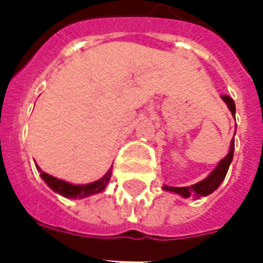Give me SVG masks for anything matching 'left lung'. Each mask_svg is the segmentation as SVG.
I'll use <instances>...</instances> for the list:
<instances>
[{
	"instance_id": "1",
	"label": "left lung",
	"mask_w": 263,
	"mask_h": 263,
	"mask_svg": "<svg viewBox=\"0 0 263 263\" xmlns=\"http://www.w3.org/2000/svg\"><path fill=\"white\" fill-rule=\"evenodd\" d=\"M221 98H222V101L227 104V107L231 111V114L235 115V103H234V100H232L230 96H227V94L221 96ZM235 131H237V129H235ZM234 145H235V139L232 138L231 143H230V151H228L227 156H224V158L218 162V165L215 166L214 171L211 172L205 179H203L201 182L196 183V184H192V186H187V187H172V186H166L165 184L162 189H163L165 192L176 193L184 198L190 197V196H194L196 198H200L211 194L214 190L218 189V186L222 183V180L226 179L228 167L231 165L232 158H234Z\"/></svg>"
}]
</instances>
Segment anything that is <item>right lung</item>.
I'll use <instances>...</instances> for the list:
<instances>
[{"label":"right lung","mask_w":263,"mask_h":263,"mask_svg":"<svg viewBox=\"0 0 263 263\" xmlns=\"http://www.w3.org/2000/svg\"><path fill=\"white\" fill-rule=\"evenodd\" d=\"M36 169L41 173V177L43 179V182L46 183L54 193L67 198H84L90 197L92 194L101 193V192H104V189L107 187L109 179H111V173H112L111 169H109L101 179H98L96 182L87 183V184H73V183H69L66 182V180H62V179L52 176V175H48L46 172H42V169L37 165Z\"/></svg>","instance_id":"1"}]
</instances>
